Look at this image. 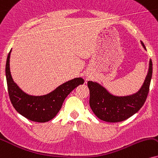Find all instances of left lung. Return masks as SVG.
Wrapping results in <instances>:
<instances>
[{"mask_svg":"<svg viewBox=\"0 0 158 158\" xmlns=\"http://www.w3.org/2000/svg\"><path fill=\"white\" fill-rule=\"evenodd\" d=\"M143 48L145 45L141 41ZM152 75V62L149 60L147 75L138 91L125 96L111 94L103 85L95 81H88L90 92L89 105L100 119L107 122H119L136 114L143 106L149 93Z\"/></svg>","mask_w":158,"mask_h":158,"instance_id":"8db88e82","label":"left lung"}]
</instances>
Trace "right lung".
Wrapping results in <instances>:
<instances>
[{
	"mask_svg": "<svg viewBox=\"0 0 158 158\" xmlns=\"http://www.w3.org/2000/svg\"><path fill=\"white\" fill-rule=\"evenodd\" d=\"M9 52L6 64L8 92L15 110L28 119L36 122H46L57 115L64 100L77 85L83 84L82 77H75L60 85L51 92L41 96L25 93L14 81L10 72V56Z\"/></svg>",
	"mask_w": 158,
	"mask_h": 158,
	"instance_id": "obj_1",
	"label": "right lung"
}]
</instances>
